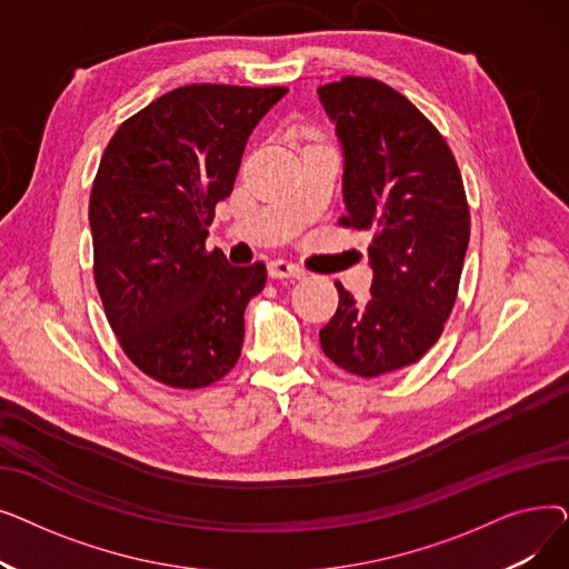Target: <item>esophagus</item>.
I'll list each match as a JSON object with an SVG mask.
<instances>
[{"label": "esophagus", "instance_id": "34e87169", "mask_svg": "<svg viewBox=\"0 0 569 569\" xmlns=\"http://www.w3.org/2000/svg\"><path fill=\"white\" fill-rule=\"evenodd\" d=\"M267 269L272 279H305L307 277V272L300 264L288 262V260H272Z\"/></svg>", "mask_w": 569, "mask_h": 569}]
</instances>
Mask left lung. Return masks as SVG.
I'll return each mask as SVG.
<instances>
[{
	"instance_id": "8db88e82",
	"label": "left lung",
	"mask_w": 569,
	"mask_h": 569,
	"mask_svg": "<svg viewBox=\"0 0 569 569\" xmlns=\"http://www.w3.org/2000/svg\"><path fill=\"white\" fill-rule=\"evenodd\" d=\"M343 144V228L371 230V297L339 307L320 346L348 373L376 378L420 362L450 318L470 239L452 149L403 94L376 78L318 87Z\"/></svg>"
}]
</instances>
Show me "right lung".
Wrapping results in <instances>:
<instances>
[{
	"mask_svg": "<svg viewBox=\"0 0 569 569\" xmlns=\"http://www.w3.org/2000/svg\"><path fill=\"white\" fill-rule=\"evenodd\" d=\"M286 92L177 87L122 122L101 157L89 196L94 281L129 360L168 387L212 385L242 352L267 267H232L204 239L251 131Z\"/></svg>",
	"mask_w": 569,
	"mask_h": 569,
	"instance_id": "1",
	"label": "right lung"
}]
</instances>
